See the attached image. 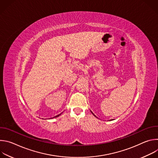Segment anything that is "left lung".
<instances>
[{
  "mask_svg": "<svg viewBox=\"0 0 158 158\" xmlns=\"http://www.w3.org/2000/svg\"><path fill=\"white\" fill-rule=\"evenodd\" d=\"M92 112V113H93V112ZM93 115H94V116H95V115H94V114H93ZM111 120H112V119H111Z\"/></svg>",
  "mask_w": 158,
  "mask_h": 158,
  "instance_id": "obj_1",
  "label": "left lung"
}]
</instances>
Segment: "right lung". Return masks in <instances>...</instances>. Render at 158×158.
I'll return each mask as SVG.
<instances>
[{"instance_id": "add662e5", "label": "right lung", "mask_w": 158, "mask_h": 158, "mask_svg": "<svg viewBox=\"0 0 158 158\" xmlns=\"http://www.w3.org/2000/svg\"><path fill=\"white\" fill-rule=\"evenodd\" d=\"M60 115V114H59V115H57V116H54V117H53V118H56V117H58V116H59Z\"/></svg>"}]
</instances>
